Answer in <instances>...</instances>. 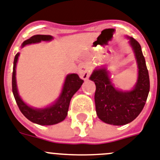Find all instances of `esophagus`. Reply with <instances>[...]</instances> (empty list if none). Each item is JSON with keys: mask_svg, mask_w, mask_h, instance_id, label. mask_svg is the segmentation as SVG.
<instances>
[{"mask_svg": "<svg viewBox=\"0 0 160 160\" xmlns=\"http://www.w3.org/2000/svg\"><path fill=\"white\" fill-rule=\"evenodd\" d=\"M78 72L80 78L83 79V80H87L89 77L90 71H89L88 68L87 66L82 64V65H80V67L79 68Z\"/></svg>", "mask_w": 160, "mask_h": 160, "instance_id": "1", "label": "esophagus"}]
</instances>
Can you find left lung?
Returning a JSON list of instances; mask_svg holds the SVG:
<instances>
[{
  "label": "left lung",
  "mask_w": 160,
  "mask_h": 160,
  "mask_svg": "<svg viewBox=\"0 0 160 160\" xmlns=\"http://www.w3.org/2000/svg\"><path fill=\"white\" fill-rule=\"evenodd\" d=\"M139 68L137 83L133 90H116L110 81L106 68L93 72L91 80L95 82V103L98 117L104 123L124 125L133 121L143 110L150 90V80L139 43L130 38Z\"/></svg>",
  "instance_id": "8db88e82"
}]
</instances>
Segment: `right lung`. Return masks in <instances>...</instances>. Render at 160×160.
Returning <instances> with one entry per match:
<instances>
[{
    "instance_id": "add662e5",
    "label": "right lung",
    "mask_w": 160,
    "mask_h": 160,
    "mask_svg": "<svg viewBox=\"0 0 160 160\" xmlns=\"http://www.w3.org/2000/svg\"><path fill=\"white\" fill-rule=\"evenodd\" d=\"M52 37L49 35H35L27 41H24L22 47L32 43H38L41 41H50ZM19 53H17L13 61V71L12 77V88L14 98L17 103V106L28 120L32 123L40 125H52L63 121L68 115V107L73 95L77 92L83 80L79 77L77 74L68 75L63 87L62 92L57 101L52 106L44 109H34L28 107L23 102L17 92V83H16V65Z\"/></svg>"
}]
</instances>
